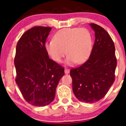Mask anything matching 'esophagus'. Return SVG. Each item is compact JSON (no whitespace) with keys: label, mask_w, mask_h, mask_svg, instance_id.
<instances>
[{"label":"esophagus","mask_w":126,"mask_h":126,"mask_svg":"<svg viewBox=\"0 0 126 126\" xmlns=\"http://www.w3.org/2000/svg\"><path fill=\"white\" fill-rule=\"evenodd\" d=\"M69 69H68V68H65L64 69V72H65V74H68L69 73Z\"/></svg>","instance_id":"esophagus-1"}]
</instances>
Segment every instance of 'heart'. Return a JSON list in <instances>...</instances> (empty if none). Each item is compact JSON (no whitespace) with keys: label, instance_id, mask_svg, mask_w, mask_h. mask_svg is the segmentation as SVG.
Listing matches in <instances>:
<instances>
[{"label":"heart","instance_id":"b5f03b06","mask_svg":"<svg viewBox=\"0 0 126 126\" xmlns=\"http://www.w3.org/2000/svg\"><path fill=\"white\" fill-rule=\"evenodd\" d=\"M92 44V36L87 29L65 28L57 32L53 40L46 42L45 48L55 62H60L66 54L67 64H79L88 58Z\"/></svg>","mask_w":126,"mask_h":126}]
</instances>
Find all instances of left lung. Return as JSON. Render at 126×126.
I'll list each match as a JSON object with an SVG mask.
<instances>
[{
	"label": "left lung",
	"mask_w": 126,
	"mask_h": 126,
	"mask_svg": "<svg viewBox=\"0 0 126 126\" xmlns=\"http://www.w3.org/2000/svg\"><path fill=\"white\" fill-rule=\"evenodd\" d=\"M90 25L95 32L92 51L87 62L71 69L70 76L77 99L94 103L105 96L113 83L117 62L115 44L107 32L96 24Z\"/></svg>",
	"instance_id": "8db88e82"
}]
</instances>
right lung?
<instances>
[{"label":"right lung","instance_id":"right-lung-1","mask_svg":"<svg viewBox=\"0 0 126 126\" xmlns=\"http://www.w3.org/2000/svg\"><path fill=\"white\" fill-rule=\"evenodd\" d=\"M51 27L35 26L22 35L16 46V82L29 104L44 107L54 101L64 68L50 59L45 43Z\"/></svg>","mask_w":126,"mask_h":126}]
</instances>
